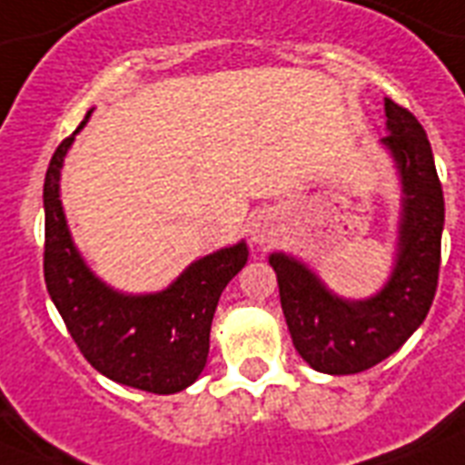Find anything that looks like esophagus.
Segmentation results:
<instances>
[{"label":"esophagus","mask_w":465,"mask_h":465,"mask_svg":"<svg viewBox=\"0 0 465 465\" xmlns=\"http://www.w3.org/2000/svg\"><path fill=\"white\" fill-rule=\"evenodd\" d=\"M277 233L275 229V219L270 217L268 212H261V214H255L251 222H248V236L253 243L262 246V243H268L272 241V236Z\"/></svg>","instance_id":"esophagus-1"}]
</instances>
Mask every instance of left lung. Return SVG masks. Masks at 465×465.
Listing matches in <instances>:
<instances>
[{
    "label": "left lung",
    "instance_id": "8db88e82",
    "mask_svg": "<svg viewBox=\"0 0 465 465\" xmlns=\"http://www.w3.org/2000/svg\"><path fill=\"white\" fill-rule=\"evenodd\" d=\"M381 144L401 183L396 255L389 280L367 299L340 297L294 255L275 251L270 265L292 342L316 371L342 376L374 367L396 352L425 321L437 292L444 232V195L427 133L415 115L383 101Z\"/></svg>",
    "mask_w": 465,
    "mask_h": 465
}]
</instances>
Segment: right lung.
<instances>
[{
    "instance_id": "obj_1",
    "label": "right lung",
    "mask_w": 465,
    "mask_h": 465,
    "mask_svg": "<svg viewBox=\"0 0 465 465\" xmlns=\"http://www.w3.org/2000/svg\"><path fill=\"white\" fill-rule=\"evenodd\" d=\"M91 113L57 147L45 173L47 292L69 335L96 371L149 393H178L203 374L214 309L226 284L246 265L248 246L239 241L197 258L161 292L127 294L105 284L76 248L60 200L64 156Z\"/></svg>"
}]
</instances>
